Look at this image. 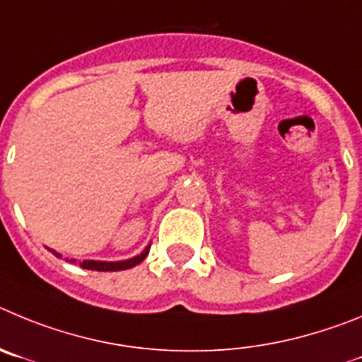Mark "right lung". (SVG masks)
I'll return each instance as SVG.
<instances>
[{"mask_svg": "<svg viewBox=\"0 0 362 362\" xmlns=\"http://www.w3.org/2000/svg\"><path fill=\"white\" fill-rule=\"evenodd\" d=\"M148 252H149V245L146 247V249L142 250L139 256H133V258L124 259V262H95V259H84V262H79V265L83 267V269H88V270H99V272H115V270H126V269H132V267L139 265L141 262H144V258L148 256ZM52 254H54V256H57V258H61V254L55 252V250H52ZM66 262L76 263L77 259L66 258Z\"/></svg>", "mask_w": 362, "mask_h": 362, "instance_id": "right-lung-1", "label": "right lung"}]
</instances>
